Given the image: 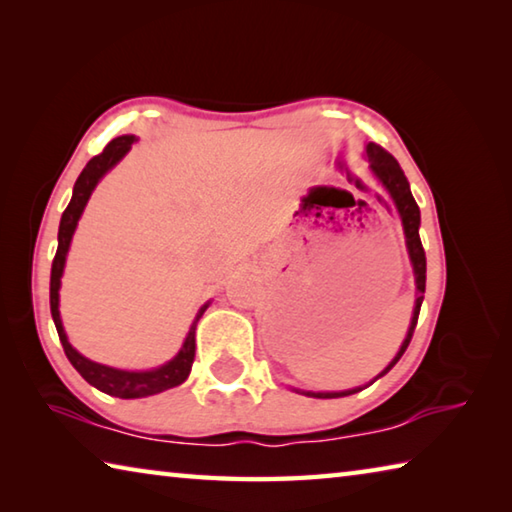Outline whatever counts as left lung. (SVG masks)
I'll return each mask as SVG.
<instances>
[{
  "instance_id": "1",
  "label": "left lung",
  "mask_w": 512,
  "mask_h": 512,
  "mask_svg": "<svg viewBox=\"0 0 512 512\" xmlns=\"http://www.w3.org/2000/svg\"><path fill=\"white\" fill-rule=\"evenodd\" d=\"M366 160H368V167L372 171V176L379 180V185L386 189V194L391 196V201L395 205L397 214H400L402 219V228H404V241H406V253H409L411 259V268H413V277H415V305H413V316H411V325L406 329V336L400 345V350L393 357V361L388 363V366L379 372V375L368 381L366 386L375 384L379 377H384L388 370H391L397 361L402 359V354L406 352L411 343V336H413V329L418 325V314H420V307H422V300H424V282H427V257H424V248H422V241H420V207L415 203V198L411 194V187H409V180H406L404 171L397 160L393 158L391 153H386L381 146L377 144H366ZM366 386H357V388H348V391H329V393H314V391H300V388H293L296 393H302L307 397H320V400H332V397H345V395H354L363 391Z\"/></svg>"
}]
</instances>
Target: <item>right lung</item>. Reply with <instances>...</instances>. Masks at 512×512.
Returning a JSON list of instances; mask_svg holds the SVG:
<instances>
[{
    "label": "right lung",
    "instance_id": "obj_1",
    "mask_svg": "<svg viewBox=\"0 0 512 512\" xmlns=\"http://www.w3.org/2000/svg\"><path fill=\"white\" fill-rule=\"evenodd\" d=\"M137 142L135 135H121L115 137L103 153L94 155V158L85 164V169L81 171V176L76 178L74 183V192H72V201H69L67 210L60 216V228H58V250L54 257V264H51V284H49V305H51V318H54V325L58 329L60 343H63V350L67 354V359L72 366L79 370V375L92 384L94 388H99L101 393H108L112 397H121V400H135V397H149V395H158L162 391H169L173 386H180L183 381L189 377L192 372V363H194V354H196V325L201 316L205 314V309L210 307V302L198 309V314L194 318L192 327L185 336L183 348L178 350V354L167 363H162L158 368L151 370H121V368H112V366H103V363L92 361L88 357L72 348V343L67 341L65 327H63V318H60V277L65 273V262H67V253L69 246H72V237L76 232V225L81 221V214L88 205L90 196L94 192V187L101 183V178L106 173L117 167V162L124 158V155L131 151V146Z\"/></svg>",
    "mask_w": 512,
    "mask_h": 512
}]
</instances>
